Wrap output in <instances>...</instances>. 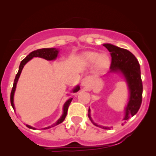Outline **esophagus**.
<instances>
[{
	"label": "esophagus",
	"instance_id": "obj_1",
	"mask_svg": "<svg viewBox=\"0 0 156 156\" xmlns=\"http://www.w3.org/2000/svg\"><path fill=\"white\" fill-rule=\"evenodd\" d=\"M89 82V77H85L83 80H82V84L83 85H87Z\"/></svg>",
	"mask_w": 156,
	"mask_h": 156
}]
</instances>
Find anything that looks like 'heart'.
<instances>
[{
	"label": "heart",
	"mask_w": 156,
	"mask_h": 156,
	"mask_svg": "<svg viewBox=\"0 0 156 156\" xmlns=\"http://www.w3.org/2000/svg\"><path fill=\"white\" fill-rule=\"evenodd\" d=\"M84 58L87 64H93L95 63L96 68L99 70L105 69L110 64V58L106 53L99 54L98 52L91 51L86 53Z\"/></svg>",
	"instance_id": "obj_1"
}]
</instances>
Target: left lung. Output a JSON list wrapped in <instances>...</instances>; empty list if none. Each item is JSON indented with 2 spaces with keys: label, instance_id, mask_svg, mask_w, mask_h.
<instances>
[{
  "label": "left lung",
  "instance_id": "obj_1",
  "mask_svg": "<svg viewBox=\"0 0 156 156\" xmlns=\"http://www.w3.org/2000/svg\"><path fill=\"white\" fill-rule=\"evenodd\" d=\"M103 46L108 49L112 55L110 72L119 70L124 75L128 82L130 90V98L129 102L125 108L124 120L126 121L136 114L140 108L142 101L143 86L141 78L140 65L137 58L128 50L117 47L111 44H104ZM89 114L90 110L89 108L88 117L95 126L101 127L103 129H110L108 127H103L97 125L92 120Z\"/></svg>",
  "mask_w": 156,
  "mask_h": 156
}]
</instances>
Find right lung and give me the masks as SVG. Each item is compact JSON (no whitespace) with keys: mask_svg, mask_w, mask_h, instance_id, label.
I'll return each mask as SVG.
<instances>
[{"mask_svg":"<svg viewBox=\"0 0 156 156\" xmlns=\"http://www.w3.org/2000/svg\"><path fill=\"white\" fill-rule=\"evenodd\" d=\"M58 50L56 49V48H42V49L36 50V51L31 52V53H29V55H27L26 58H25L21 62L20 64L18 73H17V74L16 75L15 81H14V84H13V87H12V92H11L10 101H11V105H12V108H15V106H14V103H13V98H14V93H15V91L16 89V85H17V80H18V78H19L20 76V73H21V72H22V69H23V67H24L25 64H26L27 62H28V61L31 60L32 58H34V57H40V58H43L46 60H54L55 58L57 57V55H58ZM79 89H80V87H77L76 88L73 90V92H77L78 90H79ZM72 100H73V98H70V99L68 100V101L66 102L65 103H64L63 114H62V116L61 117L60 119H58V120L57 121L55 124L52 125L51 126L47 127V128H44V129H48V128H51V127H53V126H55V125L60 124V123H62V122L64 120L66 116H67L68 108H69V104H70ZM26 126L28 127V128H31V129H34V128H32V127L29 126V125H27Z\"/></svg>","mask_w":156,"mask_h":156,"instance_id":"1","label":"right lung"}]
</instances>
